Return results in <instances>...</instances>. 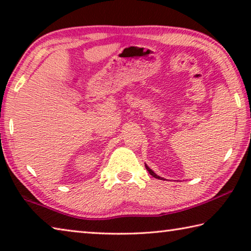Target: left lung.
<instances>
[{
	"instance_id": "1",
	"label": "left lung",
	"mask_w": 251,
	"mask_h": 251,
	"mask_svg": "<svg viewBox=\"0 0 251 251\" xmlns=\"http://www.w3.org/2000/svg\"><path fill=\"white\" fill-rule=\"evenodd\" d=\"M145 167H146V169H147V171H148V173H150V174H151V175L152 177H155V178H157V179H163V178H161V177H159L158 175H156V174H155L154 172H152V171H151V169L150 167H148L146 164H145Z\"/></svg>"
}]
</instances>
